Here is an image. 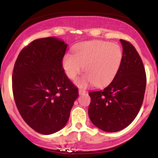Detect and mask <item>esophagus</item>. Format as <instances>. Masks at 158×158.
<instances>
[{
  "label": "esophagus",
  "instance_id": "34e87169",
  "mask_svg": "<svg viewBox=\"0 0 158 158\" xmlns=\"http://www.w3.org/2000/svg\"><path fill=\"white\" fill-rule=\"evenodd\" d=\"M86 93L85 90H84V89H79V94H80V95L84 94V93Z\"/></svg>",
  "mask_w": 158,
  "mask_h": 158
}]
</instances>
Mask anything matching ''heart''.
Returning <instances> with one entry per match:
<instances>
[{"label": "heart", "instance_id": "b5f03b06", "mask_svg": "<svg viewBox=\"0 0 158 158\" xmlns=\"http://www.w3.org/2000/svg\"><path fill=\"white\" fill-rule=\"evenodd\" d=\"M122 60V49L117 44L89 41L77 46L74 55L67 53L62 60V66L71 80H74L80 74L84 67L85 74L77 81L79 86L85 87L91 83L96 86H103L115 77Z\"/></svg>", "mask_w": 158, "mask_h": 158}]
</instances>
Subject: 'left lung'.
Masks as SVG:
<instances>
[{"instance_id":"obj_1","label":"left lung","mask_w":158,"mask_h":158,"mask_svg":"<svg viewBox=\"0 0 158 158\" xmlns=\"http://www.w3.org/2000/svg\"><path fill=\"white\" fill-rule=\"evenodd\" d=\"M123 60L112 81L100 91L90 92L89 116L95 126L116 132L129 126L144 99L146 75L142 61L131 43L120 40Z\"/></svg>"}]
</instances>
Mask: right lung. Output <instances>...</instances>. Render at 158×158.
<instances>
[{
    "label": "right lung",
    "mask_w": 158,
    "mask_h": 158,
    "mask_svg": "<svg viewBox=\"0 0 158 158\" xmlns=\"http://www.w3.org/2000/svg\"><path fill=\"white\" fill-rule=\"evenodd\" d=\"M67 44L54 37L39 39L22 49L12 72V92L19 114L43 135L63 128L78 89L62 68Z\"/></svg>",
    "instance_id": "1"
}]
</instances>
